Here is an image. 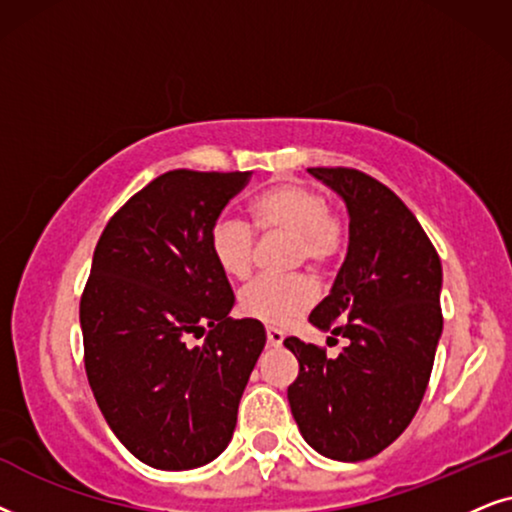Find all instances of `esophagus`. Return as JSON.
Listing matches in <instances>:
<instances>
[{"mask_svg": "<svg viewBox=\"0 0 512 512\" xmlns=\"http://www.w3.org/2000/svg\"><path fill=\"white\" fill-rule=\"evenodd\" d=\"M285 335L281 330H276V327H267V342L269 346H281L283 344Z\"/></svg>", "mask_w": 512, "mask_h": 512, "instance_id": "obj_1", "label": "esophagus"}]
</instances>
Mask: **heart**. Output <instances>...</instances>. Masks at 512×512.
Returning <instances> with one entry per match:
<instances>
[{
    "mask_svg": "<svg viewBox=\"0 0 512 512\" xmlns=\"http://www.w3.org/2000/svg\"><path fill=\"white\" fill-rule=\"evenodd\" d=\"M257 229L281 231L295 238V262L313 269L330 264L344 248V224L327 213V201L316 189L283 182L252 201ZM210 250L224 274L245 278L252 269L255 234L234 215L217 217L210 229ZM316 299V285L306 276L260 278L241 292V311L262 323L281 327L302 316Z\"/></svg>",
    "mask_w": 512,
    "mask_h": 512,
    "instance_id": "b5f03b06",
    "label": "heart"
}]
</instances>
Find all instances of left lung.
<instances>
[{
	"instance_id": "1",
	"label": "left lung",
	"mask_w": 512,
	"mask_h": 512,
	"mask_svg": "<svg viewBox=\"0 0 512 512\" xmlns=\"http://www.w3.org/2000/svg\"><path fill=\"white\" fill-rule=\"evenodd\" d=\"M344 201L349 248L311 325L342 335L323 349L288 337L299 360L288 400L299 433L335 461L377 456L410 426L442 335V264L417 217L391 189L353 168H309Z\"/></svg>"
}]
</instances>
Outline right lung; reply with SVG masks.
<instances>
[{"label":"right lung","mask_w":512,"mask_h":512,"mask_svg":"<svg viewBox=\"0 0 512 512\" xmlns=\"http://www.w3.org/2000/svg\"><path fill=\"white\" fill-rule=\"evenodd\" d=\"M252 173L170 170L107 222L79 306L95 403L128 452L159 470L206 466L227 449L267 344L229 318L234 292L210 229ZM209 330L199 347L188 337Z\"/></svg>","instance_id":"add662e5"}]
</instances>
